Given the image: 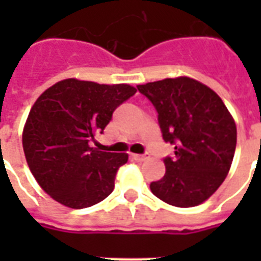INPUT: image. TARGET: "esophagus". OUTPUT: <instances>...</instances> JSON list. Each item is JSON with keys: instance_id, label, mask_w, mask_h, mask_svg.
<instances>
[{"instance_id": "1", "label": "esophagus", "mask_w": 261, "mask_h": 261, "mask_svg": "<svg viewBox=\"0 0 261 261\" xmlns=\"http://www.w3.org/2000/svg\"><path fill=\"white\" fill-rule=\"evenodd\" d=\"M148 158H149L148 153H144V155H133V159H134L136 162H144V161H147Z\"/></svg>"}]
</instances>
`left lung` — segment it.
Masks as SVG:
<instances>
[{"label": "left lung", "instance_id": "1", "mask_svg": "<svg viewBox=\"0 0 261 261\" xmlns=\"http://www.w3.org/2000/svg\"><path fill=\"white\" fill-rule=\"evenodd\" d=\"M152 103L165 142L175 155L164 159L166 173L149 187L162 201L194 207L217 192L229 172L236 125L222 99L187 76L137 85Z\"/></svg>", "mask_w": 261, "mask_h": 261}]
</instances>
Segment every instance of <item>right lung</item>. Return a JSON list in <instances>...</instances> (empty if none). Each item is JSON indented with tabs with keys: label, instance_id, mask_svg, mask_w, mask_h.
Wrapping results in <instances>:
<instances>
[{
	"label": "right lung",
	"instance_id": "1",
	"mask_svg": "<svg viewBox=\"0 0 261 261\" xmlns=\"http://www.w3.org/2000/svg\"><path fill=\"white\" fill-rule=\"evenodd\" d=\"M137 92L125 84L100 85L74 78L39 96L23 128V152L32 175L48 196L69 208L97 204L113 192L127 153L89 147L113 112Z\"/></svg>",
	"mask_w": 261,
	"mask_h": 261
}]
</instances>
